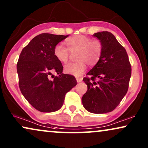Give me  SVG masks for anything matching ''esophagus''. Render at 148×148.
I'll return each instance as SVG.
<instances>
[{"label":"esophagus","instance_id":"34e87169","mask_svg":"<svg viewBox=\"0 0 148 148\" xmlns=\"http://www.w3.org/2000/svg\"><path fill=\"white\" fill-rule=\"evenodd\" d=\"M82 79H83L82 77H76V80H77V82L78 83L82 82Z\"/></svg>","mask_w":148,"mask_h":148}]
</instances>
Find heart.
<instances>
[{
    "mask_svg": "<svg viewBox=\"0 0 148 148\" xmlns=\"http://www.w3.org/2000/svg\"><path fill=\"white\" fill-rule=\"evenodd\" d=\"M67 47L63 44H58L54 48V55L58 61L66 63L70 58V52L76 54L75 63H70L64 66L66 73L79 76L86 69L87 64L94 66L100 60L102 54L103 45L98 39H92L84 35L72 36L66 41Z\"/></svg>",
    "mask_w": 148,
    "mask_h": 148,
    "instance_id": "b5f03b06",
    "label": "heart"
}]
</instances>
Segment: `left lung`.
<instances>
[{
	"label": "left lung",
	"mask_w": 148,
	"mask_h": 148,
	"mask_svg": "<svg viewBox=\"0 0 148 148\" xmlns=\"http://www.w3.org/2000/svg\"><path fill=\"white\" fill-rule=\"evenodd\" d=\"M102 42L103 50L98 63L83 79L88 90L82 103L92 113L111 112L126 95L131 75V66L126 50L109 32L94 34Z\"/></svg>",
	"instance_id": "8db88e82"
}]
</instances>
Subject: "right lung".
I'll return each mask as SVG.
<instances>
[{
    "mask_svg": "<svg viewBox=\"0 0 148 148\" xmlns=\"http://www.w3.org/2000/svg\"><path fill=\"white\" fill-rule=\"evenodd\" d=\"M67 36L39 34L23 48L19 55L17 71L20 90L28 102L40 112L59 110L66 93L77 85L73 75L62 73L61 62L53 52L54 46ZM54 72L59 76L50 80L49 76Z\"/></svg>",
    "mask_w": 148,
    "mask_h": 148,
    "instance_id": "add662e5",
    "label": "right lung"
}]
</instances>
